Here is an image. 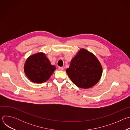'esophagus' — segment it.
<instances>
[{
  "label": "esophagus",
  "instance_id": "obj_1",
  "mask_svg": "<svg viewBox=\"0 0 130 130\" xmlns=\"http://www.w3.org/2000/svg\"><path fill=\"white\" fill-rule=\"evenodd\" d=\"M59 70H61V71H62V70H64V67H59Z\"/></svg>",
  "mask_w": 130,
  "mask_h": 130
}]
</instances>
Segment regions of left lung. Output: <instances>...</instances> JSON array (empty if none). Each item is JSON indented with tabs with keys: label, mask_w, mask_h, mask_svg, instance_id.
Segmentation results:
<instances>
[{
	"label": "left lung",
	"mask_w": 130,
	"mask_h": 130,
	"mask_svg": "<svg viewBox=\"0 0 130 130\" xmlns=\"http://www.w3.org/2000/svg\"><path fill=\"white\" fill-rule=\"evenodd\" d=\"M66 72L76 86L86 89L99 82L102 76V67L93 53L81 48L71 60Z\"/></svg>",
	"instance_id": "8db88e82"
}]
</instances>
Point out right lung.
Instances as JSON below:
<instances>
[{"instance_id":"1","label":"right lung","mask_w":130,"mask_h":130,"mask_svg":"<svg viewBox=\"0 0 130 130\" xmlns=\"http://www.w3.org/2000/svg\"><path fill=\"white\" fill-rule=\"evenodd\" d=\"M55 70L45 53L39 52L30 55L26 61L24 71L32 82L42 83L47 81Z\"/></svg>"}]
</instances>
